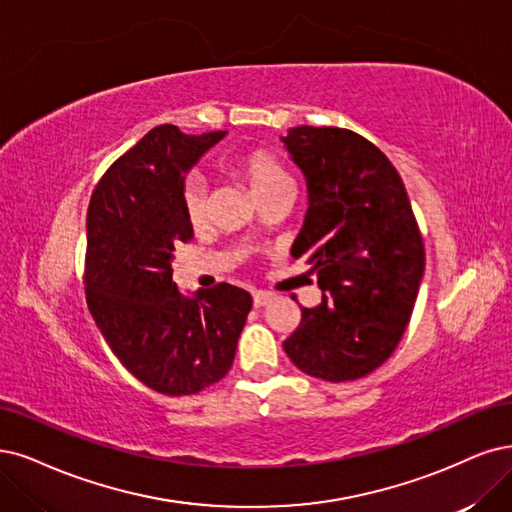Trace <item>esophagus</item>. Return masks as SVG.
Wrapping results in <instances>:
<instances>
[{
  "label": "esophagus",
  "instance_id": "34e87169",
  "mask_svg": "<svg viewBox=\"0 0 512 512\" xmlns=\"http://www.w3.org/2000/svg\"><path fill=\"white\" fill-rule=\"evenodd\" d=\"M270 299H272V293H268V291H255V293H253V306H255V308L266 306Z\"/></svg>",
  "mask_w": 512,
  "mask_h": 512
}]
</instances>
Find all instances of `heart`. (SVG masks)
<instances>
[{
	"label": "heart",
	"mask_w": 512,
	"mask_h": 512,
	"mask_svg": "<svg viewBox=\"0 0 512 512\" xmlns=\"http://www.w3.org/2000/svg\"><path fill=\"white\" fill-rule=\"evenodd\" d=\"M223 166L240 177L246 185L251 187L255 198L270 196L282 189H291V177L274 154L263 147L251 149H236L223 156ZM208 208V185L200 175L185 177L181 185V211L183 217L198 225L206 217Z\"/></svg>",
	"instance_id": "b5f03b06"
}]
</instances>
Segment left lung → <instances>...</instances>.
<instances>
[{
  "instance_id": "left-lung-1",
  "label": "left lung",
  "mask_w": 512,
  "mask_h": 512,
  "mask_svg": "<svg viewBox=\"0 0 512 512\" xmlns=\"http://www.w3.org/2000/svg\"><path fill=\"white\" fill-rule=\"evenodd\" d=\"M282 141L310 196L291 255L306 259L323 291V304L301 308L282 346L304 373L352 382L384 365L409 325L424 274L422 232L401 175L365 137L295 126Z\"/></svg>"
}]
</instances>
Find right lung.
<instances>
[{"mask_svg":"<svg viewBox=\"0 0 512 512\" xmlns=\"http://www.w3.org/2000/svg\"><path fill=\"white\" fill-rule=\"evenodd\" d=\"M225 130L151 128L113 162L90 196L84 285L92 318L120 363L147 388L196 394L232 369L253 299L219 282L179 293L170 259L192 238L181 211L183 173Z\"/></svg>","mask_w":512,"mask_h":512,"instance_id":"obj_1","label":"right lung"}]
</instances>
